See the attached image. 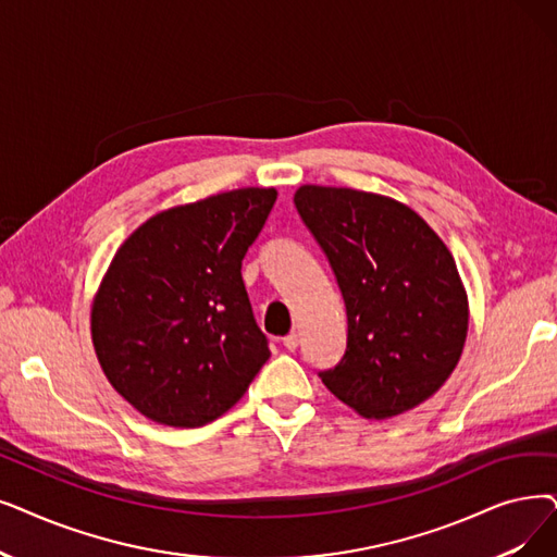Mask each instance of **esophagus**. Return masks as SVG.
<instances>
[{
	"label": "esophagus",
	"mask_w": 557,
	"mask_h": 557,
	"mask_svg": "<svg viewBox=\"0 0 557 557\" xmlns=\"http://www.w3.org/2000/svg\"><path fill=\"white\" fill-rule=\"evenodd\" d=\"M298 344H300V338H298L296 332H288V334L284 336V348H286V350L294 352V350L298 348Z\"/></svg>",
	"instance_id": "obj_1"
}]
</instances>
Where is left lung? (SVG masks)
Segmentation results:
<instances>
[{"mask_svg":"<svg viewBox=\"0 0 557 557\" xmlns=\"http://www.w3.org/2000/svg\"><path fill=\"white\" fill-rule=\"evenodd\" d=\"M294 205L346 302V352L319 371L367 419L428 400L457 367L469 305L444 240L417 211L375 193L300 186Z\"/></svg>","mask_w":557,"mask_h":557,"instance_id":"obj_1","label":"left lung"}]
</instances>
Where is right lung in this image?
Instances as JSON below:
<instances>
[{"mask_svg":"<svg viewBox=\"0 0 557 557\" xmlns=\"http://www.w3.org/2000/svg\"><path fill=\"white\" fill-rule=\"evenodd\" d=\"M275 200V188H238L168 209L115 252L92 305V344L140 414L207 425L271 357L240 265Z\"/></svg>","mask_w":557,"mask_h":557,"instance_id":"1","label":"right lung"}]
</instances>
